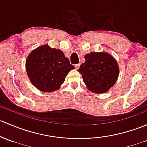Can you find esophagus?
Masks as SVG:
<instances>
[{
	"label": "esophagus",
	"mask_w": 147,
	"mask_h": 147,
	"mask_svg": "<svg viewBox=\"0 0 147 147\" xmlns=\"http://www.w3.org/2000/svg\"><path fill=\"white\" fill-rule=\"evenodd\" d=\"M80 64H77V65H75V69H79V67H80Z\"/></svg>",
	"instance_id": "34e87169"
}]
</instances>
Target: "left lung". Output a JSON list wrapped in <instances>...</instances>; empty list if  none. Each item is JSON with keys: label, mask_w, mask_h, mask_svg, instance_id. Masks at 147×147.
I'll list each match as a JSON object with an SVG mask.
<instances>
[{"label": "left lung", "mask_w": 147, "mask_h": 147, "mask_svg": "<svg viewBox=\"0 0 147 147\" xmlns=\"http://www.w3.org/2000/svg\"><path fill=\"white\" fill-rule=\"evenodd\" d=\"M86 61L80 65L78 72L91 92L103 94L116 82L119 75L118 63L106 53L92 52L84 56Z\"/></svg>", "instance_id": "obj_1"}]
</instances>
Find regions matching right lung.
I'll list each match as a JSON object with an SVG mask.
<instances>
[{
    "mask_svg": "<svg viewBox=\"0 0 147 147\" xmlns=\"http://www.w3.org/2000/svg\"><path fill=\"white\" fill-rule=\"evenodd\" d=\"M75 69L61 50L41 46L31 52L26 61L27 75L38 89L44 92L57 90L71 69Z\"/></svg>",
    "mask_w": 147,
    "mask_h": 147,
    "instance_id": "right-lung-1",
    "label": "right lung"
}]
</instances>
